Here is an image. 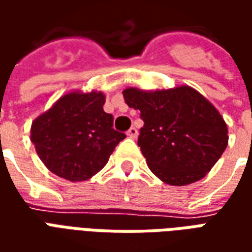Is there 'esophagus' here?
<instances>
[{
  "label": "esophagus",
  "mask_w": 252,
  "mask_h": 252,
  "mask_svg": "<svg viewBox=\"0 0 252 252\" xmlns=\"http://www.w3.org/2000/svg\"><path fill=\"white\" fill-rule=\"evenodd\" d=\"M126 135L131 137V139H135V137L137 136V129L135 126H131V128L128 129V132H126Z\"/></svg>",
  "instance_id": "esophagus-1"
}]
</instances>
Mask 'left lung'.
Returning a JSON list of instances; mask_svg holds the SVG:
<instances>
[{
    "label": "left lung",
    "mask_w": 252,
    "mask_h": 252,
    "mask_svg": "<svg viewBox=\"0 0 252 252\" xmlns=\"http://www.w3.org/2000/svg\"><path fill=\"white\" fill-rule=\"evenodd\" d=\"M123 94L129 108L140 110L144 126L137 144L150 170L166 184L184 186L204 178L227 148L225 121L194 89L129 88Z\"/></svg>",
    "instance_id": "obj_1"
}]
</instances>
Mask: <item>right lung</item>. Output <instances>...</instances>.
<instances>
[{"label":"right lung","mask_w":252,"mask_h":252,"mask_svg":"<svg viewBox=\"0 0 252 252\" xmlns=\"http://www.w3.org/2000/svg\"><path fill=\"white\" fill-rule=\"evenodd\" d=\"M102 93H68L31 126V142L47 169L77 182L97 174L126 133L104 112Z\"/></svg>","instance_id":"1"}]
</instances>
